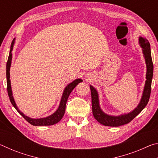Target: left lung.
<instances>
[{
	"label": "left lung",
	"instance_id": "obj_1",
	"mask_svg": "<svg viewBox=\"0 0 158 158\" xmlns=\"http://www.w3.org/2000/svg\"><path fill=\"white\" fill-rule=\"evenodd\" d=\"M139 42L141 47L142 48V52L146 64V81L145 85H144L142 97H141L140 102L132 111L128 114L116 116H110V115L105 114L100 108L98 91L94 87L90 85V91H91L92 110L93 116L102 125H105V126L118 127L121 125L127 124L135 118L146 107L148 102L150 95H151V82L153 74V64L151 58V45H150L148 40L142 37H139Z\"/></svg>",
	"mask_w": 158,
	"mask_h": 158
}]
</instances>
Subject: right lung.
I'll return each instance as SVG.
<instances>
[{
    "instance_id": "obj_1",
    "label": "right lung",
    "mask_w": 158,
    "mask_h": 158,
    "mask_svg": "<svg viewBox=\"0 0 158 158\" xmlns=\"http://www.w3.org/2000/svg\"><path fill=\"white\" fill-rule=\"evenodd\" d=\"M15 40H13L12 42L11 47H10V51L9 53L8 59H7V65H6V77H7V93H8V96L10 98V100L11 102L12 105L14 106V107L17 109V111L29 123L35 125V126H44V125H54L57 123L59 122L62 118L64 116L65 111V106L67 101L69 94L73 91V90L76 87V85L80 82H82V79H77L73 81L70 84H69L64 89V91L63 93L62 98L60 102L59 106L56 111L53 114L50 115V116H47L46 118H31L30 117H28L27 116H25L22 112L20 111L19 109H18L17 105H16L15 101L14 100V98L12 96V91L11 88V82H10V66H11L12 63V51L13 49V47H14L15 44Z\"/></svg>"
}]
</instances>
